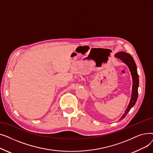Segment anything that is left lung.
<instances>
[{
	"label": "left lung",
	"mask_w": 153,
	"mask_h": 153,
	"mask_svg": "<svg viewBox=\"0 0 153 153\" xmlns=\"http://www.w3.org/2000/svg\"><path fill=\"white\" fill-rule=\"evenodd\" d=\"M115 56L116 58L120 59V60H122L128 66L131 72L132 79H133V87H132V94H131V100H130L129 105H128L127 108L125 111L124 114L122 115L121 118L120 119V120H122L125 117V116L127 115L128 112H129L130 109L134 105V104L136 102V100H137L138 94V88L139 85V77H138L137 68H136L135 62L133 57L130 54L121 51L115 54Z\"/></svg>",
	"instance_id": "8db88e82"
}]
</instances>
